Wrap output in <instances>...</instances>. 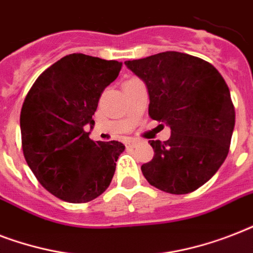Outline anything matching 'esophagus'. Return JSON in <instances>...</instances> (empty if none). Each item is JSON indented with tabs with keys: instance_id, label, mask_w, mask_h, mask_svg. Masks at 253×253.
I'll return each mask as SVG.
<instances>
[{
	"instance_id": "obj_1",
	"label": "esophagus",
	"mask_w": 253,
	"mask_h": 253,
	"mask_svg": "<svg viewBox=\"0 0 253 253\" xmlns=\"http://www.w3.org/2000/svg\"><path fill=\"white\" fill-rule=\"evenodd\" d=\"M125 144H126L127 148H134V147L136 146V142H135V140H127Z\"/></svg>"
}]
</instances>
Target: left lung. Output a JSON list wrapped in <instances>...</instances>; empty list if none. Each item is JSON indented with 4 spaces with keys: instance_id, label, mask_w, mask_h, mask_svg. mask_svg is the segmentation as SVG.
Wrapping results in <instances>:
<instances>
[{
    "instance_id": "8db88e82",
    "label": "left lung",
    "mask_w": 253,
    "mask_h": 253,
    "mask_svg": "<svg viewBox=\"0 0 253 253\" xmlns=\"http://www.w3.org/2000/svg\"><path fill=\"white\" fill-rule=\"evenodd\" d=\"M125 64L148 89L151 118L170 127L168 140H150L155 155L142 166L143 176L170 194L194 192L230 150L235 109L226 81L210 63L176 51Z\"/></svg>"
}]
</instances>
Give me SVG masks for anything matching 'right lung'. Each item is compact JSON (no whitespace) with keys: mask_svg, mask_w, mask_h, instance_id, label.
Returning a JSON list of instances; mask_svg holds the SVG:
<instances>
[{"mask_svg":"<svg viewBox=\"0 0 253 253\" xmlns=\"http://www.w3.org/2000/svg\"><path fill=\"white\" fill-rule=\"evenodd\" d=\"M122 63L67 55L38 77L21 110L22 150L42 186L71 204L101 196L111 182L121 142H93L86 126Z\"/></svg>","mask_w":253,"mask_h":253,"instance_id":"right-lung-1","label":"right lung"}]
</instances>
